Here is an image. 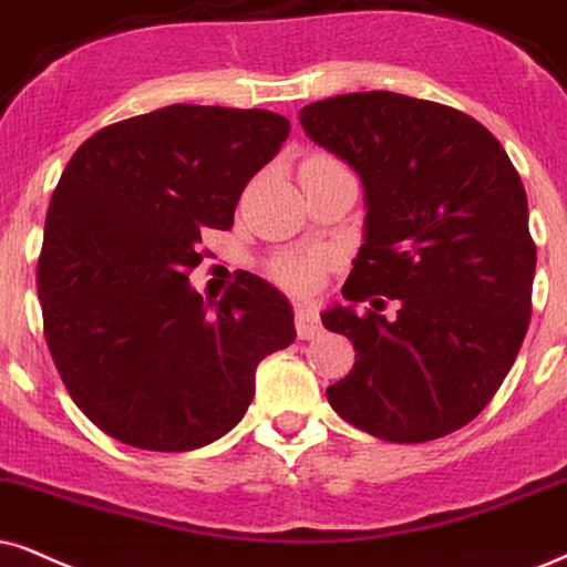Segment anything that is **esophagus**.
I'll return each instance as SVG.
<instances>
[{"label": "esophagus", "instance_id": "34e87169", "mask_svg": "<svg viewBox=\"0 0 567 567\" xmlns=\"http://www.w3.org/2000/svg\"><path fill=\"white\" fill-rule=\"evenodd\" d=\"M321 321L319 313L308 306H298L296 308V332L300 340H313V337L321 334Z\"/></svg>", "mask_w": 567, "mask_h": 567}]
</instances>
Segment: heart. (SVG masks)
I'll return each instance as SVG.
<instances>
[{
    "label": "heart",
    "instance_id": "heart-1",
    "mask_svg": "<svg viewBox=\"0 0 567 567\" xmlns=\"http://www.w3.org/2000/svg\"><path fill=\"white\" fill-rule=\"evenodd\" d=\"M319 167H340V162L332 156L313 154L300 164V169H319ZM334 254L329 248H308V250H285L277 254L267 264V277L277 288L292 292V296H308L324 282L327 271L332 269Z\"/></svg>",
    "mask_w": 567,
    "mask_h": 567
}]
</instances>
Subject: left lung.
<instances>
[{
	"mask_svg": "<svg viewBox=\"0 0 567 567\" xmlns=\"http://www.w3.org/2000/svg\"><path fill=\"white\" fill-rule=\"evenodd\" d=\"M300 125L367 188V243L342 298L401 303L392 322L371 308L321 313L355 348L329 405L386 442L457 432L499 390L532 321L536 243L518 169L474 117L403 93L313 102Z\"/></svg>",
	"mask_w": 567,
	"mask_h": 567,
	"instance_id": "1",
	"label": "left lung"
}]
</instances>
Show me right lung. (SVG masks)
Returning a JSON list of instances; mask_svg holds the SVG:
<instances>
[{
    "label": "right lung",
    "instance_id": "right-lung-1",
    "mask_svg": "<svg viewBox=\"0 0 567 567\" xmlns=\"http://www.w3.org/2000/svg\"><path fill=\"white\" fill-rule=\"evenodd\" d=\"M288 135L269 110L172 104L102 127L68 162L35 288L54 367L104 434L154 453L204 447L243 419L256 367L296 340L264 279L243 271L214 306L188 285L200 233L230 230Z\"/></svg>",
    "mask_w": 567,
    "mask_h": 567
}]
</instances>
